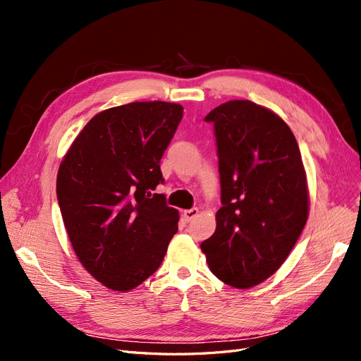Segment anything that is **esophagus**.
I'll use <instances>...</instances> for the list:
<instances>
[{
  "label": "esophagus",
  "mask_w": 361,
  "mask_h": 361,
  "mask_svg": "<svg viewBox=\"0 0 361 361\" xmlns=\"http://www.w3.org/2000/svg\"><path fill=\"white\" fill-rule=\"evenodd\" d=\"M197 215H199V209H197V207H192V209L183 211V216H185V220H187V221H191L192 218H195Z\"/></svg>",
  "instance_id": "34e87169"
}]
</instances>
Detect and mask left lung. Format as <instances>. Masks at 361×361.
<instances>
[{"instance_id":"obj_1","label":"left lung","mask_w":361,"mask_h":361,"mask_svg":"<svg viewBox=\"0 0 361 361\" xmlns=\"http://www.w3.org/2000/svg\"><path fill=\"white\" fill-rule=\"evenodd\" d=\"M215 126L221 203L202 243L212 274L236 289L283 265L309 218V187L290 128L269 108L228 101L206 116Z\"/></svg>"}]
</instances>
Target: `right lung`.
Wrapping results in <instances>:
<instances>
[{"label":"right lung","mask_w":361,"mask_h":361,"mask_svg":"<svg viewBox=\"0 0 361 361\" xmlns=\"http://www.w3.org/2000/svg\"><path fill=\"white\" fill-rule=\"evenodd\" d=\"M179 104L108 108L72 141L57 173V199L81 265L105 288L128 292L159 268L179 211L154 194L159 161L182 118Z\"/></svg>","instance_id":"right-lung-1"}]
</instances>
